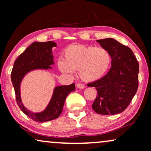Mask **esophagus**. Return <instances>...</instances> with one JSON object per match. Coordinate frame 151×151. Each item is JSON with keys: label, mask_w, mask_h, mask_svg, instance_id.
Returning a JSON list of instances; mask_svg holds the SVG:
<instances>
[{"label": "esophagus", "mask_w": 151, "mask_h": 151, "mask_svg": "<svg viewBox=\"0 0 151 151\" xmlns=\"http://www.w3.org/2000/svg\"><path fill=\"white\" fill-rule=\"evenodd\" d=\"M76 87H77L78 88H79V89H83V88H85L84 85L81 84V83H78V84L76 85Z\"/></svg>", "instance_id": "34e87169"}]
</instances>
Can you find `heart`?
I'll use <instances>...</instances> for the list:
<instances>
[{"instance_id":"1","label":"heart","mask_w":151,"mask_h":151,"mask_svg":"<svg viewBox=\"0 0 151 151\" xmlns=\"http://www.w3.org/2000/svg\"><path fill=\"white\" fill-rule=\"evenodd\" d=\"M111 61L110 53L105 48L73 44L65 49L64 59L58 60V67L65 74H73L74 70H78L81 79L90 82L103 77Z\"/></svg>"}]
</instances>
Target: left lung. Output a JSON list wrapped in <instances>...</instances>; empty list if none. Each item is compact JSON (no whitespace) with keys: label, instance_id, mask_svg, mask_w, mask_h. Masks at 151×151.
I'll use <instances>...</instances> for the list:
<instances>
[{"label":"left lung","instance_id":"obj_1","mask_svg":"<svg viewBox=\"0 0 151 151\" xmlns=\"http://www.w3.org/2000/svg\"><path fill=\"white\" fill-rule=\"evenodd\" d=\"M111 56V67L102 78L88 83L97 97L92 108L97 114H116L127 109L139 87V64L130 48L112 38L97 40Z\"/></svg>","mask_w":151,"mask_h":151}]
</instances>
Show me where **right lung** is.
<instances>
[{
  "label": "right lung",
  "instance_id": "1",
  "mask_svg": "<svg viewBox=\"0 0 151 151\" xmlns=\"http://www.w3.org/2000/svg\"><path fill=\"white\" fill-rule=\"evenodd\" d=\"M56 47L54 42H33L19 56L14 63L11 72V81L15 93L16 101L20 109L35 122H45L58 118L63 111V104L68 95L76 89L75 84L57 86L54 88L52 97L43 111L35 113L28 110L22 102L20 83L27 73L37 69H51L54 64L52 48Z\"/></svg>",
  "mask_w": 151,
  "mask_h": 151
}]
</instances>
